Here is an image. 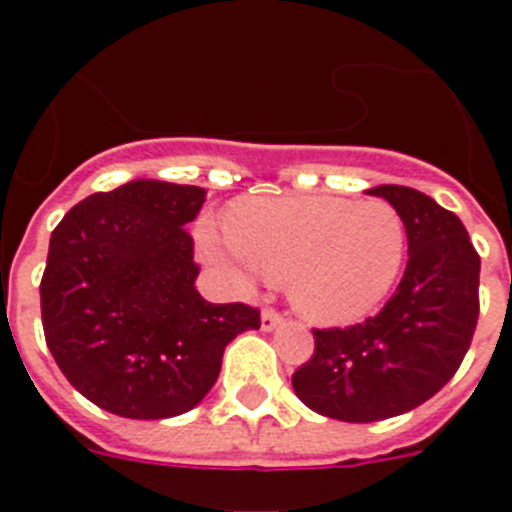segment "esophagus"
<instances>
[{
  "label": "esophagus",
  "mask_w": 512,
  "mask_h": 512,
  "mask_svg": "<svg viewBox=\"0 0 512 512\" xmlns=\"http://www.w3.org/2000/svg\"><path fill=\"white\" fill-rule=\"evenodd\" d=\"M279 323H282V312L271 310V307H266V310L261 312V328L264 330H274Z\"/></svg>",
  "instance_id": "obj_1"
}]
</instances>
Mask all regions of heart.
Segmentation results:
<instances>
[{"label":"heart","instance_id":"heart-1","mask_svg":"<svg viewBox=\"0 0 512 512\" xmlns=\"http://www.w3.org/2000/svg\"><path fill=\"white\" fill-rule=\"evenodd\" d=\"M223 241L200 230L207 259L235 277L287 279L307 320L348 325L377 310L400 277L408 228L390 202L251 197L225 212Z\"/></svg>","mask_w":512,"mask_h":512}]
</instances>
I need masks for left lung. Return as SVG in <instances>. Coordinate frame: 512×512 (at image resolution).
Returning <instances> with one entry per match:
<instances>
[{"label":"left lung","mask_w":512,"mask_h":512,"mask_svg":"<svg viewBox=\"0 0 512 512\" xmlns=\"http://www.w3.org/2000/svg\"><path fill=\"white\" fill-rule=\"evenodd\" d=\"M369 194L405 220V274L364 323L312 328L315 351L292 374L307 408L346 423H374L431 400L467 356L479 318V253L459 217L400 184Z\"/></svg>","instance_id":"1"}]
</instances>
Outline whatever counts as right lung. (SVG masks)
Segmentation results:
<instances>
[{"instance_id":"obj_1","label":"right lung","mask_w":512,"mask_h":512,"mask_svg":"<svg viewBox=\"0 0 512 512\" xmlns=\"http://www.w3.org/2000/svg\"><path fill=\"white\" fill-rule=\"evenodd\" d=\"M205 189L135 179L71 207L40 279L45 343L63 377L107 413L174 418L210 392L223 351L259 307L212 305L184 225Z\"/></svg>"}]
</instances>
